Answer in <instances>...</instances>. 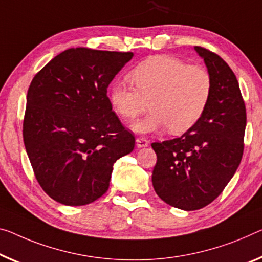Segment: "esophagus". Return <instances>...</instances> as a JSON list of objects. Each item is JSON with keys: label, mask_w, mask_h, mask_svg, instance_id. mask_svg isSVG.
<instances>
[{"label": "esophagus", "mask_w": 262, "mask_h": 262, "mask_svg": "<svg viewBox=\"0 0 262 262\" xmlns=\"http://www.w3.org/2000/svg\"><path fill=\"white\" fill-rule=\"evenodd\" d=\"M136 144H137V147H146L148 146V140L146 138H144V137H139V138L136 139Z\"/></svg>", "instance_id": "obj_1"}]
</instances>
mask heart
<instances>
[{
    "label": "heart",
    "mask_w": 262,
    "mask_h": 262,
    "mask_svg": "<svg viewBox=\"0 0 262 262\" xmlns=\"http://www.w3.org/2000/svg\"><path fill=\"white\" fill-rule=\"evenodd\" d=\"M130 84L117 83L110 91V103L120 118L132 120L150 106L146 117L134 130L148 134L168 127L173 135L191 130L206 111L213 83L206 68L190 66L173 56L145 59L130 72Z\"/></svg>",
    "instance_id": "1"
}]
</instances>
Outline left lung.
<instances>
[{
	"mask_svg": "<svg viewBox=\"0 0 262 262\" xmlns=\"http://www.w3.org/2000/svg\"><path fill=\"white\" fill-rule=\"evenodd\" d=\"M211 74L213 89L198 123L179 138L152 143L157 163L152 184L165 203L185 211L207 206L234 176L244 154L246 106L228 64L195 47Z\"/></svg>",
	"mask_w": 262,
	"mask_h": 262,
	"instance_id": "8db88e82",
	"label": "left lung"
}]
</instances>
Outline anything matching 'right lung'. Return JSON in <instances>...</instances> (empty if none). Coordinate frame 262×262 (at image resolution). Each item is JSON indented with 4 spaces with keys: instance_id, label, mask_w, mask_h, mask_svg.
<instances>
[{
    "instance_id": "1",
    "label": "right lung",
    "mask_w": 262,
    "mask_h": 262,
    "mask_svg": "<svg viewBox=\"0 0 262 262\" xmlns=\"http://www.w3.org/2000/svg\"><path fill=\"white\" fill-rule=\"evenodd\" d=\"M134 52L71 48L35 75L23 140L34 174L57 203L82 206L107 191L112 166L135 147L106 92Z\"/></svg>"
}]
</instances>
